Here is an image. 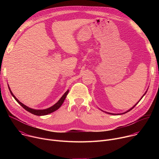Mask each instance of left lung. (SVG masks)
<instances>
[{"instance_id": "left-lung-1", "label": "left lung", "mask_w": 159, "mask_h": 159, "mask_svg": "<svg viewBox=\"0 0 159 159\" xmlns=\"http://www.w3.org/2000/svg\"><path fill=\"white\" fill-rule=\"evenodd\" d=\"M146 93H147V92H146ZM146 93H145V94H146ZM145 94H144V95H145ZM144 95H143V96H142V98H143V96H144ZM142 98H141V99H142ZM141 99H140V100H141ZM140 101H139V102H137V104H135V105H134V106H133V107H132V108H131V109H129V110H128V111H126V112H124V113H123V114H125V113H126V112H129V111H131V109H133V108H134V106H136V105H137V104H138V103H139V102H140ZM109 114H111V115H122V114H112V113H109Z\"/></svg>"}]
</instances>
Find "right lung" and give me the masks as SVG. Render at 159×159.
<instances>
[{
  "mask_svg": "<svg viewBox=\"0 0 159 159\" xmlns=\"http://www.w3.org/2000/svg\"><path fill=\"white\" fill-rule=\"evenodd\" d=\"M9 89L10 90V93L11 94H12V96L14 97V98L16 99V101L22 107L25 109H26L27 111L32 113V114L34 115H36V116H44V115H48L50 114V113H52L54 111H55L56 110H57L63 104V102H64L66 97V95L68 94V93H69V90H67L66 92L63 95V96L60 98V99L55 104L53 105V106L48 108V109H43V110H36V109H31L30 107H28V106H25V104H23L22 103H21L14 96V94H12V93L11 92V90L9 87Z\"/></svg>",
  "mask_w": 159,
  "mask_h": 159,
  "instance_id": "right-lung-1",
  "label": "right lung"
}]
</instances>
